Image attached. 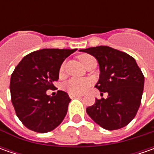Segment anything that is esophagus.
<instances>
[{"label": "esophagus", "instance_id": "obj_1", "mask_svg": "<svg viewBox=\"0 0 154 154\" xmlns=\"http://www.w3.org/2000/svg\"><path fill=\"white\" fill-rule=\"evenodd\" d=\"M69 97L71 98H81L82 95H80V94H70L69 93Z\"/></svg>", "mask_w": 154, "mask_h": 154}]
</instances>
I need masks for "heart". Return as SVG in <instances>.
<instances>
[{
    "label": "heart",
    "instance_id": "b5f03b06",
    "mask_svg": "<svg viewBox=\"0 0 154 154\" xmlns=\"http://www.w3.org/2000/svg\"><path fill=\"white\" fill-rule=\"evenodd\" d=\"M92 56L87 54H83L79 56L80 62L85 66L86 62H88ZM60 74H63L64 72V64H62L60 68ZM91 86V80L87 78H72L64 84V89L70 94H83Z\"/></svg>",
    "mask_w": 154,
    "mask_h": 154
}]
</instances>
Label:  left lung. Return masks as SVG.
<instances>
[{"instance_id":"1","label":"left lung","mask_w":154,"mask_h":154,"mask_svg":"<svg viewBox=\"0 0 154 154\" xmlns=\"http://www.w3.org/2000/svg\"><path fill=\"white\" fill-rule=\"evenodd\" d=\"M80 51L97 59L100 74L95 87L100 92H108L107 98H96L95 103L86 108L87 114L107 130L127 126L138 111L144 87V75L135 60L127 53L109 46Z\"/></svg>"}]
</instances>
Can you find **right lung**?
Returning <instances> with one entry per match:
<instances>
[{
  "mask_svg": "<svg viewBox=\"0 0 154 154\" xmlns=\"http://www.w3.org/2000/svg\"><path fill=\"white\" fill-rule=\"evenodd\" d=\"M77 49H43L26 56L14 68L10 80L11 100L21 122L38 133H47L61 124L68 112L70 98L57 91L51 97L46 91L53 89L59 79L63 61Z\"/></svg>",
  "mask_w": 154,
  "mask_h": 154,
  "instance_id": "add662e5",
  "label": "right lung"
}]
</instances>
